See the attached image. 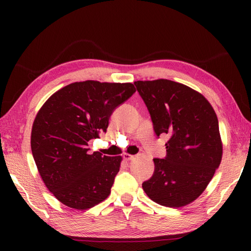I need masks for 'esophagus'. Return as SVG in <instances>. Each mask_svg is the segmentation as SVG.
Instances as JSON below:
<instances>
[{
	"label": "esophagus",
	"instance_id": "esophagus-1",
	"mask_svg": "<svg viewBox=\"0 0 251 251\" xmlns=\"http://www.w3.org/2000/svg\"><path fill=\"white\" fill-rule=\"evenodd\" d=\"M134 157H135L134 155H130V154H128V153L123 154V158H124L125 161H131V159L134 158Z\"/></svg>",
	"mask_w": 251,
	"mask_h": 251
}]
</instances>
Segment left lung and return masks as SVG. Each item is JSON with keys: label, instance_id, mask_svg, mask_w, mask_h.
Here are the masks:
<instances>
[{"label": "left lung", "instance_id": "obj_1", "mask_svg": "<svg viewBox=\"0 0 251 251\" xmlns=\"http://www.w3.org/2000/svg\"><path fill=\"white\" fill-rule=\"evenodd\" d=\"M151 115L157 137L168 135L166 156L154 158L143 191L157 204L178 208L199 197L222 158L219 123L201 94L169 79L134 83Z\"/></svg>", "mask_w": 251, "mask_h": 251}]
</instances>
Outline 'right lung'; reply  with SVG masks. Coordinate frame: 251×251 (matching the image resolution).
Here are the masks:
<instances>
[{
	"label": "right lung",
	"mask_w": 251,
	"mask_h": 251,
	"mask_svg": "<svg viewBox=\"0 0 251 251\" xmlns=\"http://www.w3.org/2000/svg\"><path fill=\"white\" fill-rule=\"evenodd\" d=\"M136 92L131 83L75 82L50 96L32 126L31 150L46 188L84 210L109 196L122 157L90 154V139L106 131L113 111Z\"/></svg>",
	"instance_id": "add662e5"
}]
</instances>
